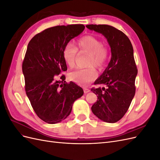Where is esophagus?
I'll list each match as a JSON object with an SVG mask.
<instances>
[{
  "label": "esophagus",
  "mask_w": 160,
  "mask_h": 160,
  "mask_svg": "<svg viewBox=\"0 0 160 160\" xmlns=\"http://www.w3.org/2000/svg\"><path fill=\"white\" fill-rule=\"evenodd\" d=\"M83 91H84V93H89V92L90 91V89H88V88H83Z\"/></svg>",
  "instance_id": "obj_1"
}]
</instances>
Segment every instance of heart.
Instances as JSON below:
<instances>
[{"instance_id": "obj_1", "label": "heart", "mask_w": 160, "mask_h": 160, "mask_svg": "<svg viewBox=\"0 0 160 160\" xmlns=\"http://www.w3.org/2000/svg\"><path fill=\"white\" fill-rule=\"evenodd\" d=\"M77 50L89 54L88 65L102 68L107 63L109 58V50L102 42L94 36L87 35L77 41L75 47L68 44L64 48L62 57L66 65L70 68L75 66ZM98 76L93 68L78 69L70 72L69 78L77 84L86 85L93 81Z\"/></svg>"}]
</instances>
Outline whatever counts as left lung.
Segmentation results:
<instances>
[{
    "label": "left lung",
    "mask_w": 160,
    "mask_h": 160,
    "mask_svg": "<svg viewBox=\"0 0 160 160\" xmlns=\"http://www.w3.org/2000/svg\"><path fill=\"white\" fill-rule=\"evenodd\" d=\"M86 27L103 35L111 48V58L107 68L95 81L105 88L91 89L98 101L91 111L99 119L115 123L127 112L135 93L138 75L133 49L129 38L121 31L108 25H88Z\"/></svg>",
    "instance_id": "obj_1"
}]
</instances>
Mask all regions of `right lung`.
Listing matches in <instances>:
<instances>
[{"mask_svg":"<svg viewBox=\"0 0 160 160\" xmlns=\"http://www.w3.org/2000/svg\"><path fill=\"white\" fill-rule=\"evenodd\" d=\"M84 29L83 25L51 27L37 34L28 44L22 67L26 93L38 117L47 123L66 119L74 101L83 95L81 87L72 81L65 83L64 75L61 81L55 76L67 70L62 57L64 48Z\"/></svg>","mask_w":160,"mask_h":160,"instance_id":"obj_1","label":"right lung"}]
</instances>
